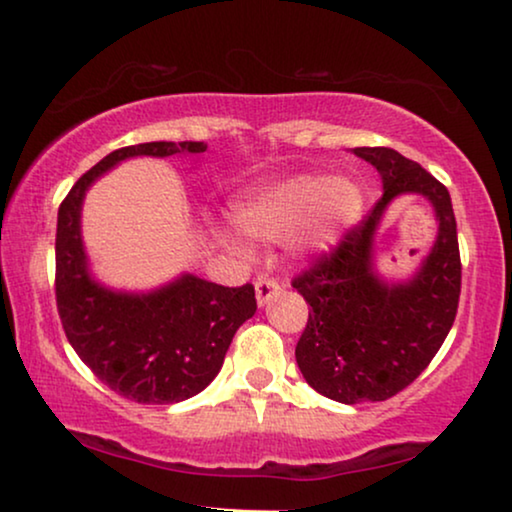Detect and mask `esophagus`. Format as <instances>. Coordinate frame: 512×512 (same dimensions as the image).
I'll use <instances>...</instances> for the list:
<instances>
[{
  "mask_svg": "<svg viewBox=\"0 0 512 512\" xmlns=\"http://www.w3.org/2000/svg\"><path fill=\"white\" fill-rule=\"evenodd\" d=\"M279 291H282V286H279V282H275V279H265L261 277L256 282V303L258 305H268L272 298L279 296Z\"/></svg>",
  "mask_w": 512,
  "mask_h": 512,
  "instance_id": "esophagus-1",
  "label": "esophagus"
}]
</instances>
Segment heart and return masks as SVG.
<instances>
[{
  "label": "heart",
  "mask_w": 512,
  "mask_h": 512,
  "mask_svg": "<svg viewBox=\"0 0 512 512\" xmlns=\"http://www.w3.org/2000/svg\"><path fill=\"white\" fill-rule=\"evenodd\" d=\"M366 193L347 174L300 172L251 188L237 205V219L258 240H286L296 256L326 254L359 226ZM214 233L230 249L247 254L249 242L233 221H216Z\"/></svg>",
  "instance_id": "b5f03b06"
}]
</instances>
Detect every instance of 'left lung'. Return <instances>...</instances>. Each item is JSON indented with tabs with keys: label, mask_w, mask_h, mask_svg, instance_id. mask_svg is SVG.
I'll return each instance as SVG.
<instances>
[{
	"label": "left lung",
	"mask_w": 512,
	"mask_h": 512,
	"mask_svg": "<svg viewBox=\"0 0 512 512\" xmlns=\"http://www.w3.org/2000/svg\"><path fill=\"white\" fill-rule=\"evenodd\" d=\"M382 179V200L328 258L293 279L312 307L296 345L305 382L331 401H387L417 380L454 324L461 291L457 221L447 188L422 165L384 146H359ZM419 194L439 233L416 272L403 280L376 270V235L390 202Z\"/></svg>",
	"instance_id": "obj_1"
}]
</instances>
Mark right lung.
I'll use <instances>...</instances> for the list:
<instances>
[{"instance_id":"obj_1","label":"right lung","mask_w":512,"mask_h":512,"mask_svg":"<svg viewBox=\"0 0 512 512\" xmlns=\"http://www.w3.org/2000/svg\"><path fill=\"white\" fill-rule=\"evenodd\" d=\"M205 142H149L118 149L83 174L58 209L55 296L69 345L116 394L137 403H179L219 375L233 335L254 317V286L228 289L193 272L146 291L95 277L81 233L90 186L130 158H200Z\"/></svg>"}]
</instances>
